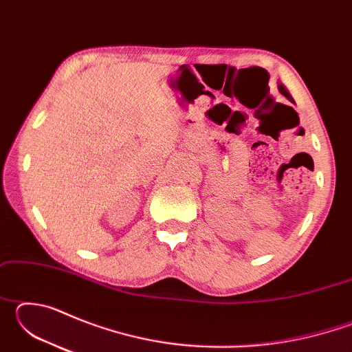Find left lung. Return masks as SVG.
<instances>
[{
    "label": "left lung",
    "instance_id": "1",
    "mask_svg": "<svg viewBox=\"0 0 352 352\" xmlns=\"http://www.w3.org/2000/svg\"><path fill=\"white\" fill-rule=\"evenodd\" d=\"M278 90H279V93H281V94H283V96H285V98H287V99L290 100V102H294V104H295V100H294V98H292V96H290V93L287 91V88H285V87L283 85V83H278Z\"/></svg>",
    "mask_w": 352,
    "mask_h": 352
}]
</instances>
